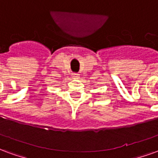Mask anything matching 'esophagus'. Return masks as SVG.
Segmentation results:
<instances>
[{
  "instance_id": "obj_1",
  "label": "esophagus",
  "mask_w": 158,
  "mask_h": 158,
  "mask_svg": "<svg viewBox=\"0 0 158 158\" xmlns=\"http://www.w3.org/2000/svg\"><path fill=\"white\" fill-rule=\"evenodd\" d=\"M71 76H72V78H73V79H78V78H79V75H78L77 73H72Z\"/></svg>"
}]
</instances>
